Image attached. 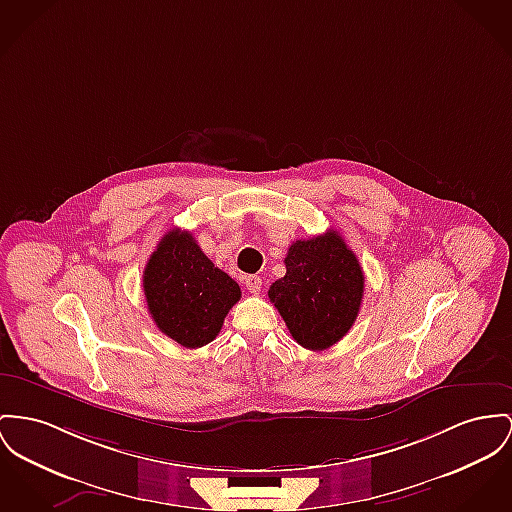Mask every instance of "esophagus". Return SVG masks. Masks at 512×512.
I'll return each instance as SVG.
<instances>
[{"label": "esophagus", "instance_id": "1", "mask_svg": "<svg viewBox=\"0 0 512 512\" xmlns=\"http://www.w3.org/2000/svg\"><path fill=\"white\" fill-rule=\"evenodd\" d=\"M244 285H246V289H248L250 293L258 295L260 289H262V277H260V275H246V277H244Z\"/></svg>", "mask_w": 512, "mask_h": 512}]
</instances>
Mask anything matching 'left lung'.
<instances>
[{
  "instance_id": "obj_1",
  "label": "left lung",
  "mask_w": 512,
  "mask_h": 512,
  "mask_svg": "<svg viewBox=\"0 0 512 512\" xmlns=\"http://www.w3.org/2000/svg\"><path fill=\"white\" fill-rule=\"evenodd\" d=\"M287 272L268 297L291 336L310 351L332 347L353 326L365 291L357 256L338 231L295 240L285 256Z\"/></svg>"
}]
</instances>
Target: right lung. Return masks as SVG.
Instances as JSON below:
<instances>
[{
	"label": "right lung",
	"mask_w": 512,
	"mask_h": 512,
	"mask_svg": "<svg viewBox=\"0 0 512 512\" xmlns=\"http://www.w3.org/2000/svg\"><path fill=\"white\" fill-rule=\"evenodd\" d=\"M143 293L157 328L188 349L215 340L240 299L239 283L180 229L159 240L143 272Z\"/></svg>",
	"instance_id": "1"
}]
</instances>
